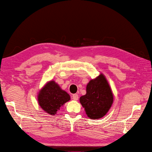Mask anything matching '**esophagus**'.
<instances>
[{
    "label": "esophagus",
    "instance_id": "obj_1",
    "mask_svg": "<svg viewBox=\"0 0 152 152\" xmlns=\"http://www.w3.org/2000/svg\"><path fill=\"white\" fill-rule=\"evenodd\" d=\"M72 99L74 100H77L78 99H79V96L77 94H73L72 96Z\"/></svg>",
    "mask_w": 152,
    "mask_h": 152
}]
</instances>
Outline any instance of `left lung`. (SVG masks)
<instances>
[{
	"label": "left lung",
	"mask_w": 152,
	"mask_h": 152,
	"mask_svg": "<svg viewBox=\"0 0 152 152\" xmlns=\"http://www.w3.org/2000/svg\"><path fill=\"white\" fill-rule=\"evenodd\" d=\"M114 96L110 86L103 75L91 80L86 85V93L80 97V102L87 116L98 119L106 114L111 108Z\"/></svg>",
	"instance_id": "obj_1"
}]
</instances>
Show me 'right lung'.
<instances>
[{
	"mask_svg": "<svg viewBox=\"0 0 152 152\" xmlns=\"http://www.w3.org/2000/svg\"><path fill=\"white\" fill-rule=\"evenodd\" d=\"M70 100V95L62 90L54 80L48 82L38 94V101L41 107L52 115H55L61 106Z\"/></svg>",
	"mask_w": 152,
	"mask_h": 152,
	"instance_id": "add662e5",
	"label": "right lung"
}]
</instances>
